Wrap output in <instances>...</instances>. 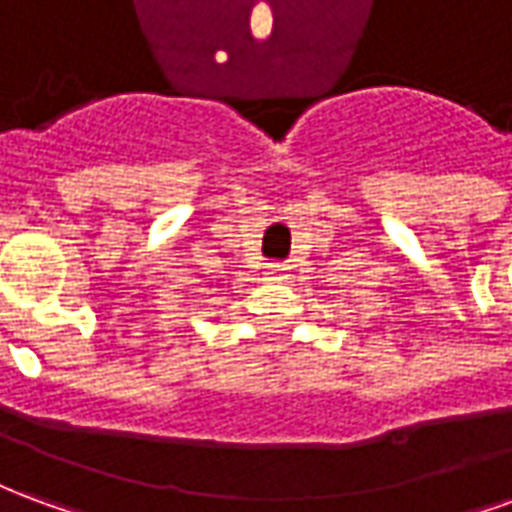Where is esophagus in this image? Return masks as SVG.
Returning a JSON list of instances; mask_svg holds the SVG:
<instances>
[{
	"mask_svg": "<svg viewBox=\"0 0 512 512\" xmlns=\"http://www.w3.org/2000/svg\"><path fill=\"white\" fill-rule=\"evenodd\" d=\"M282 271H285V266H282V263H268L266 274H271V277H277V274H282Z\"/></svg>",
	"mask_w": 512,
	"mask_h": 512,
	"instance_id": "esophagus-1",
	"label": "esophagus"
}]
</instances>
